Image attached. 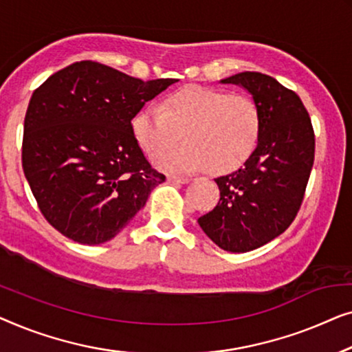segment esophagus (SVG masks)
Returning <instances> with one entry per match:
<instances>
[{"mask_svg": "<svg viewBox=\"0 0 352 352\" xmlns=\"http://www.w3.org/2000/svg\"><path fill=\"white\" fill-rule=\"evenodd\" d=\"M167 180L172 182V183H182V185H185V183H190L191 178L190 177H177V175H169L167 177Z\"/></svg>", "mask_w": 352, "mask_h": 352, "instance_id": "obj_1", "label": "esophagus"}]
</instances>
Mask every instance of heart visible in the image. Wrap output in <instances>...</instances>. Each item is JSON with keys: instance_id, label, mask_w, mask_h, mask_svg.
I'll list each match as a JSON object with an SVG mask.
<instances>
[{"instance_id": "obj_1", "label": "heart", "mask_w": 352, "mask_h": 352, "mask_svg": "<svg viewBox=\"0 0 352 352\" xmlns=\"http://www.w3.org/2000/svg\"><path fill=\"white\" fill-rule=\"evenodd\" d=\"M183 146L162 152L177 141ZM135 140L167 172L202 169L226 174L245 162L260 135V111L252 98L204 86H185L133 116Z\"/></svg>"}]
</instances>
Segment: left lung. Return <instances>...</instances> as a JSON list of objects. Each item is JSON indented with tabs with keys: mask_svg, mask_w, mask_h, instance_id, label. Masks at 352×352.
Wrapping results in <instances>:
<instances>
[{
	"mask_svg": "<svg viewBox=\"0 0 352 352\" xmlns=\"http://www.w3.org/2000/svg\"><path fill=\"white\" fill-rule=\"evenodd\" d=\"M220 82L250 94L260 111V135L244 166L215 178L220 201L197 223L220 249L244 254L294 221L313 169L314 132L300 97L274 78L242 72Z\"/></svg>",
	"mask_w": 352,
	"mask_h": 352,
	"instance_id": "left-lung-1",
	"label": "left lung"
}]
</instances>
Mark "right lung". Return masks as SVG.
<instances>
[{
  "label": "right lung",
  "instance_id": "right-lung-1",
  "mask_svg": "<svg viewBox=\"0 0 352 352\" xmlns=\"http://www.w3.org/2000/svg\"><path fill=\"white\" fill-rule=\"evenodd\" d=\"M177 79L142 81L82 60L49 76L30 98L23 174L39 210L63 236L110 241L166 180L146 161L132 120Z\"/></svg>",
  "mask_w": 352,
  "mask_h": 352
}]
</instances>
